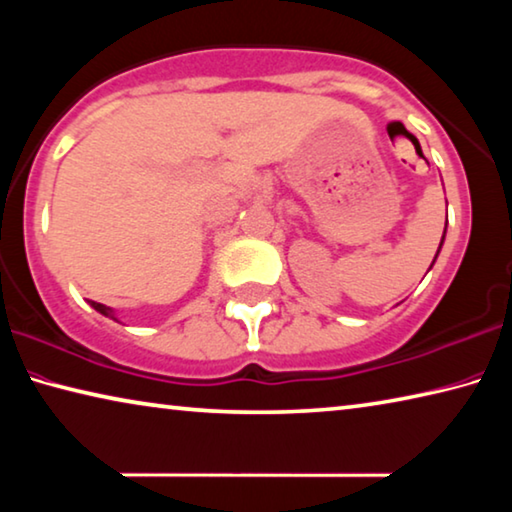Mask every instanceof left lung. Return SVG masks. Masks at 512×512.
<instances>
[{
	"label": "left lung",
	"mask_w": 512,
	"mask_h": 512,
	"mask_svg": "<svg viewBox=\"0 0 512 512\" xmlns=\"http://www.w3.org/2000/svg\"><path fill=\"white\" fill-rule=\"evenodd\" d=\"M444 234H446V225H444ZM444 234H442V241H440V248H442V243H444ZM440 248H437V253H440ZM435 259H437V255H435ZM433 259V262H435ZM433 266V264H431Z\"/></svg>",
	"instance_id": "obj_1"
}]
</instances>
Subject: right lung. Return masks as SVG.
Wrapping results in <instances>:
<instances>
[{"mask_svg":"<svg viewBox=\"0 0 512 512\" xmlns=\"http://www.w3.org/2000/svg\"><path fill=\"white\" fill-rule=\"evenodd\" d=\"M91 307H95V310H97V312H100V314H104V316H109V319H113V321H118V319H116V314H113V310H111V307H107V305H102V303H95V300H91Z\"/></svg>","mask_w":512,"mask_h":512,"instance_id":"obj_1","label":"right lung"}]
</instances>
